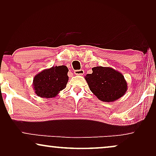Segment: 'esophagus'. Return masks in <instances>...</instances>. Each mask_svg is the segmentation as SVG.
Returning a JSON list of instances; mask_svg holds the SVG:
<instances>
[{"label": "esophagus", "instance_id": "34e87169", "mask_svg": "<svg viewBox=\"0 0 156 156\" xmlns=\"http://www.w3.org/2000/svg\"><path fill=\"white\" fill-rule=\"evenodd\" d=\"M74 74H76V75H83L84 73V71L83 69H79V70H75V71L74 72Z\"/></svg>", "mask_w": 156, "mask_h": 156}]
</instances>
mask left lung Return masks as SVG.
Instances as JSON below:
<instances>
[{
  "mask_svg": "<svg viewBox=\"0 0 156 156\" xmlns=\"http://www.w3.org/2000/svg\"><path fill=\"white\" fill-rule=\"evenodd\" d=\"M89 89L99 100L113 102L125 94L128 84L121 72L112 67H95L85 76Z\"/></svg>",
  "mask_w": 156,
  "mask_h": 156,
  "instance_id": "8db88e82",
  "label": "left lung"
}]
</instances>
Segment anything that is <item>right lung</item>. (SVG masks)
Masks as SVG:
<instances>
[{"instance_id": "add662e5", "label": "right lung", "mask_w": 156, "mask_h": 156, "mask_svg": "<svg viewBox=\"0 0 156 156\" xmlns=\"http://www.w3.org/2000/svg\"><path fill=\"white\" fill-rule=\"evenodd\" d=\"M65 65L55 66L42 70L33 79V87L38 97L45 99L55 97L65 89L69 77Z\"/></svg>"}]
</instances>
